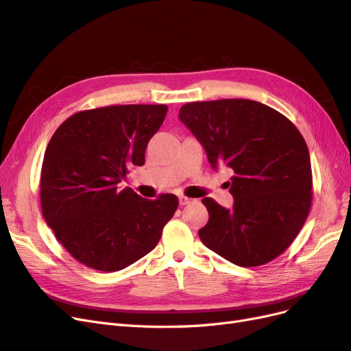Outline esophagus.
Segmentation results:
<instances>
[{"label":"esophagus","instance_id":"1","mask_svg":"<svg viewBox=\"0 0 351 351\" xmlns=\"http://www.w3.org/2000/svg\"><path fill=\"white\" fill-rule=\"evenodd\" d=\"M190 202H192V199H190V197H186V196H180V197H178L180 206H184V205L190 204Z\"/></svg>","mask_w":351,"mask_h":351}]
</instances>
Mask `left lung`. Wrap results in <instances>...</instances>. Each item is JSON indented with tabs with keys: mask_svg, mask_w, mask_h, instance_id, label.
<instances>
[{
	"mask_svg": "<svg viewBox=\"0 0 351 351\" xmlns=\"http://www.w3.org/2000/svg\"><path fill=\"white\" fill-rule=\"evenodd\" d=\"M178 119L204 146L210 167L234 171L231 209L202 199L208 224L199 237L239 267L268 263L290 246L309 215L312 168L295 125L250 99L186 104ZM230 184V183H228Z\"/></svg>",
	"mask_w": 351,
	"mask_h": 351,
	"instance_id": "obj_1",
	"label": "left lung"
}]
</instances>
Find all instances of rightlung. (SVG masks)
<instances>
[{"label":"right lung","instance_id":"right-lung-1","mask_svg":"<svg viewBox=\"0 0 351 351\" xmlns=\"http://www.w3.org/2000/svg\"><path fill=\"white\" fill-rule=\"evenodd\" d=\"M165 105H114L62 123L47 146L40 205L47 224L74 259L115 272L149 253L178 206L176 195L145 199L121 187L145 164Z\"/></svg>","mask_w":351,"mask_h":351}]
</instances>
